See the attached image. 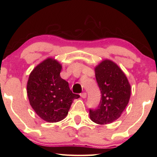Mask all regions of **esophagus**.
Here are the masks:
<instances>
[{
	"label": "esophagus",
	"instance_id": "34e87169",
	"mask_svg": "<svg viewBox=\"0 0 157 157\" xmlns=\"http://www.w3.org/2000/svg\"><path fill=\"white\" fill-rule=\"evenodd\" d=\"M80 96H81L82 98H85L86 97V93H85V92L82 93V94H80Z\"/></svg>",
	"mask_w": 157,
	"mask_h": 157
}]
</instances>
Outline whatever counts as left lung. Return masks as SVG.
I'll use <instances>...</instances> for the list:
<instances>
[{
	"label": "left lung",
	"instance_id": "1",
	"mask_svg": "<svg viewBox=\"0 0 157 157\" xmlns=\"http://www.w3.org/2000/svg\"><path fill=\"white\" fill-rule=\"evenodd\" d=\"M95 72L101 99L97 108L89 109L90 118L100 124L111 123L121 116L128 104L131 86L121 69L110 60L102 61Z\"/></svg>",
	"mask_w": 157,
	"mask_h": 157
}]
</instances>
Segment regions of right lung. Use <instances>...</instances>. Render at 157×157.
Instances as JSON below:
<instances>
[{
    "label": "right lung",
    "mask_w": 157,
    "mask_h": 157,
    "mask_svg": "<svg viewBox=\"0 0 157 157\" xmlns=\"http://www.w3.org/2000/svg\"><path fill=\"white\" fill-rule=\"evenodd\" d=\"M62 66L48 58L32 71L27 84L30 104L40 118L56 123L67 116L73 101L79 97L73 94L68 82L60 77Z\"/></svg>",
    "instance_id": "obj_1"
}]
</instances>
